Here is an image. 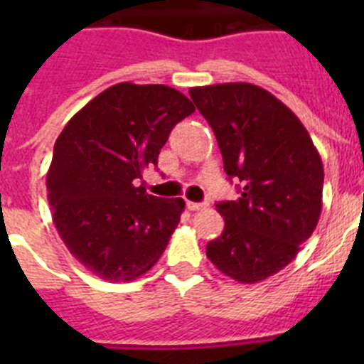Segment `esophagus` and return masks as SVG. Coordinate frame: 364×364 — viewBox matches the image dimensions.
Masks as SVG:
<instances>
[{"instance_id":"esophagus-1","label":"esophagus","mask_w":364,"mask_h":364,"mask_svg":"<svg viewBox=\"0 0 364 364\" xmlns=\"http://www.w3.org/2000/svg\"><path fill=\"white\" fill-rule=\"evenodd\" d=\"M186 205H188L189 211H198L202 210V208H205V204H202V202H191V200L186 202Z\"/></svg>"}]
</instances>
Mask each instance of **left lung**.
Segmentation results:
<instances>
[{"instance_id": "1", "label": "left lung", "mask_w": 364, "mask_h": 364, "mask_svg": "<svg viewBox=\"0 0 364 364\" xmlns=\"http://www.w3.org/2000/svg\"><path fill=\"white\" fill-rule=\"evenodd\" d=\"M220 147L224 171L242 182L237 200L218 202L224 231L205 246L224 275L255 284L290 264L319 222L324 169L291 109L246 82L191 87Z\"/></svg>"}]
</instances>
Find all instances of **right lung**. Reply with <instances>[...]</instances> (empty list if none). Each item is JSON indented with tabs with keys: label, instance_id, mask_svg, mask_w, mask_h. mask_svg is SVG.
Instances as JSON below:
<instances>
[{
	"label": "right lung",
	"instance_id": "obj_1",
	"mask_svg": "<svg viewBox=\"0 0 364 364\" xmlns=\"http://www.w3.org/2000/svg\"><path fill=\"white\" fill-rule=\"evenodd\" d=\"M193 112L173 87L124 82L83 105L58 136L47 171L53 222L96 277L134 281L162 257L186 202L147 195L136 180Z\"/></svg>",
	"mask_w": 364,
	"mask_h": 364
}]
</instances>
